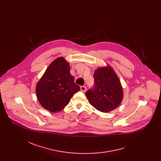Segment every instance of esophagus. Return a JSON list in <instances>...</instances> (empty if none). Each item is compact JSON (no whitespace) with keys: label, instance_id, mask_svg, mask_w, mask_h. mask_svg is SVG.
<instances>
[{"label":"esophagus","instance_id":"34e87169","mask_svg":"<svg viewBox=\"0 0 161 161\" xmlns=\"http://www.w3.org/2000/svg\"><path fill=\"white\" fill-rule=\"evenodd\" d=\"M80 89H81V91L82 92H85V91H86V87L84 86H81V87H80Z\"/></svg>","mask_w":161,"mask_h":161}]
</instances>
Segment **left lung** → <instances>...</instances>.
Listing matches in <instances>:
<instances>
[{"label":"left lung","instance_id":"1","mask_svg":"<svg viewBox=\"0 0 161 161\" xmlns=\"http://www.w3.org/2000/svg\"><path fill=\"white\" fill-rule=\"evenodd\" d=\"M93 77L94 86L85 93L90 104L102 112L114 110L123 98V87L114 70L109 66L100 68Z\"/></svg>","mask_w":161,"mask_h":161}]
</instances>
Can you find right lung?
Returning <instances> with one entry per match:
<instances>
[{
  "instance_id": "obj_1",
  "label": "right lung",
  "mask_w": 161,
  "mask_h": 161,
  "mask_svg": "<svg viewBox=\"0 0 161 161\" xmlns=\"http://www.w3.org/2000/svg\"><path fill=\"white\" fill-rule=\"evenodd\" d=\"M80 90L70 73V66L63 57L53 61L36 86V95L42 106L51 112L61 111L74 94Z\"/></svg>"
}]
</instances>
